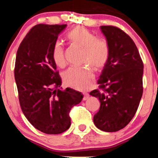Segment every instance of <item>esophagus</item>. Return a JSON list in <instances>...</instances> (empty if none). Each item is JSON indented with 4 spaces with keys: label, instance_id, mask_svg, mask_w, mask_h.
Returning a JSON list of instances; mask_svg holds the SVG:
<instances>
[{
    "label": "esophagus",
    "instance_id": "1",
    "mask_svg": "<svg viewBox=\"0 0 158 158\" xmlns=\"http://www.w3.org/2000/svg\"><path fill=\"white\" fill-rule=\"evenodd\" d=\"M83 95H84L83 98V101H86L88 98H89V94H87V93H84Z\"/></svg>",
    "mask_w": 158,
    "mask_h": 158
}]
</instances>
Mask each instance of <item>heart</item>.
Segmentation results:
<instances>
[{
  "instance_id": "heart-1",
  "label": "heart",
  "mask_w": 158,
  "mask_h": 158,
  "mask_svg": "<svg viewBox=\"0 0 158 158\" xmlns=\"http://www.w3.org/2000/svg\"><path fill=\"white\" fill-rule=\"evenodd\" d=\"M67 38L73 44L83 49V68H71L62 75L64 84L78 90H85L92 85L95 70H101L106 64L110 55V47L104 38L97 37L96 34L83 27H76L67 34ZM53 61L60 68L66 65L63 44L56 41L52 51Z\"/></svg>"
}]
</instances>
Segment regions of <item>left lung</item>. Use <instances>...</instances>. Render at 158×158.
<instances>
[{"mask_svg": "<svg viewBox=\"0 0 158 158\" xmlns=\"http://www.w3.org/2000/svg\"><path fill=\"white\" fill-rule=\"evenodd\" d=\"M100 28L109 42L110 55L98 81L103 91L94 90L90 95L101 103L94 124L101 131L112 132L126 127L135 115L143 93L144 66L129 36L112 26Z\"/></svg>", "mask_w": 158, "mask_h": 158, "instance_id": "obj_1", "label": "left lung"}]
</instances>
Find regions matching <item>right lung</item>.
Segmentation results:
<instances>
[{"instance_id": "obj_1", "label": "right lung", "mask_w": 158, "mask_h": 158, "mask_svg": "<svg viewBox=\"0 0 158 158\" xmlns=\"http://www.w3.org/2000/svg\"><path fill=\"white\" fill-rule=\"evenodd\" d=\"M67 24H37L20 44L14 76L21 108L36 129L48 135L64 132L70 127V109L83 95L72 88L62 90L52 51Z\"/></svg>"}]
</instances>
